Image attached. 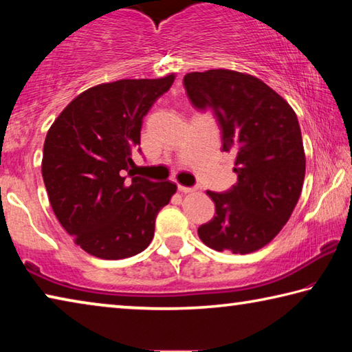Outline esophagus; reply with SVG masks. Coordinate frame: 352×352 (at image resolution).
Returning <instances> with one entry per match:
<instances>
[{"instance_id":"34e87169","label":"esophagus","mask_w":352,"mask_h":352,"mask_svg":"<svg viewBox=\"0 0 352 352\" xmlns=\"http://www.w3.org/2000/svg\"><path fill=\"white\" fill-rule=\"evenodd\" d=\"M178 190H180V192H184V194H189V192H195L197 188H188V186H182V184H178Z\"/></svg>"}]
</instances>
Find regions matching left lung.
Returning a JSON list of instances; mask_svg holds the SVG:
<instances>
[{"label": "left lung", "mask_w": 352, "mask_h": 352, "mask_svg": "<svg viewBox=\"0 0 352 352\" xmlns=\"http://www.w3.org/2000/svg\"><path fill=\"white\" fill-rule=\"evenodd\" d=\"M183 83L195 109L216 115L223 152L236 153L237 183L226 192L206 190L216 216L199 226V237L217 252H256L283 230L301 195L306 157L298 118L287 100L245 73L208 69Z\"/></svg>", "instance_id": "left-lung-1"}]
</instances>
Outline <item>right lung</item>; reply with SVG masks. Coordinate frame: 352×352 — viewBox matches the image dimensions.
<instances>
[{
	"mask_svg": "<svg viewBox=\"0 0 352 352\" xmlns=\"http://www.w3.org/2000/svg\"><path fill=\"white\" fill-rule=\"evenodd\" d=\"M174 80L169 74L88 88L47 130L41 162L47 197L58 222L88 254L130 258L153 239L155 219L177 184L133 177L129 168L140 151L142 118Z\"/></svg>",
	"mask_w": 352,
	"mask_h": 352,
	"instance_id": "add662e5",
	"label": "right lung"
}]
</instances>
